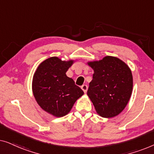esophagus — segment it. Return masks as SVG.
<instances>
[{
    "instance_id": "1",
    "label": "esophagus",
    "mask_w": 154,
    "mask_h": 154,
    "mask_svg": "<svg viewBox=\"0 0 154 154\" xmlns=\"http://www.w3.org/2000/svg\"><path fill=\"white\" fill-rule=\"evenodd\" d=\"M88 85H83L81 86V89L83 90V92H85V93H86L87 92V90H88Z\"/></svg>"
}]
</instances>
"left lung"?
Returning a JSON list of instances; mask_svg holds the SVG:
<instances>
[{
    "mask_svg": "<svg viewBox=\"0 0 154 154\" xmlns=\"http://www.w3.org/2000/svg\"><path fill=\"white\" fill-rule=\"evenodd\" d=\"M94 70L87 94L97 113L112 118L121 113L131 97L133 79L129 66L120 59L106 56L88 62Z\"/></svg>",
    "mask_w": 154,
    "mask_h": 154,
    "instance_id": "obj_1",
    "label": "left lung"
}]
</instances>
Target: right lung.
Masks as SVG:
<instances>
[{"label":"right lung","mask_w":154,"mask_h":154,"mask_svg":"<svg viewBox=\"0 0 154 154\" xmlns=\"http://www.w3.org/2000/svg\"><path fill=\"white\" fill-rule=\"evenodd\" d=\"M73 60L52 57L41 63L32 81L33 96L44 111L55 117L66 116L84 92L66 73Z\"/></svg>","instance_id":"right-lung-1"}]
</instances>
